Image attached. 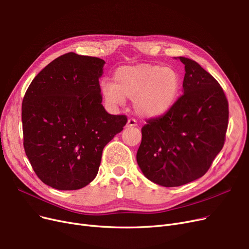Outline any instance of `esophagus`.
Returning <instances> with one entry per match:
<instances>
[{
	"label": "esophagus",
	"mask_w": 249,
	"mask_h": 249,
	"mask_svg": "<svg viewBox=\"0 0 249 249\" xmlns=\"http://www.w3.org/2000/svg\"><path fill=\"white\" fill-rule=\"evenodd\" d=\"M126 126H137V122L134 118H130L129 120H127Z\"/></svg>",
	"instance_id": "34e87169"
}]
</instances>
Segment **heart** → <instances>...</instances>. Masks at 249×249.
<instances>
[{
    "instance_id": "b5f03b06",
    "label": "heart",
    "mask_w": 249,
    "mask_h": 249,
    "mask_svg": "<svg viewBox=\"0 0 249 249\" xmlns=\"http://www.w3.org/2000/svg\"><path fill=\"white\" fill-rule=\"evenodd\" d=\"M114 83L104 82L103 97L111 106H123L125 99L144 118L160 117L173 107L180 89L177 71L159 64L122 66L115 71Z\"/></svg>"
}]
</instances>
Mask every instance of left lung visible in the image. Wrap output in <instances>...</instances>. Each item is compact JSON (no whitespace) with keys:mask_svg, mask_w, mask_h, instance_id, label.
Returning a JSON list of instances; mask_svg holds the SVG:
<instances>
[{"mask_svg":"<svg viewBox=\"0 0 249 249\" xmlns=\"http://www.w3.org/2000/svg\"><path fill=\"white\" fill-rule=\"evenodd\" d=\"M185 65L184 94L160 117L146 120L137 163L149 180L178 187L201 178L220 153L229 124V103L212 74L194 60Z\"/></svg>","mask_w":249,"mask_h":249,"instance_id":"1","label":"left lung"}]
</instances>
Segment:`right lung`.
Wrapping results in <instances>:
<instances>
[{"instance_id":"add662e5","label":"right lung","mask_w":249,"mask_h":249,"mask_svg":"<svg viewBox=\"0 0 249 249\" xmlns=\"http://www.w3.org/2000/svg\"><path fill=\"white\" fill-rule=\"evenodd\" d=\"M104 64L67 53L37 74L22 100L26 155L36 176L55 189L78 190L92 182L104 147L127 122L103 107Z\"/></svg>"}]
</instances>
